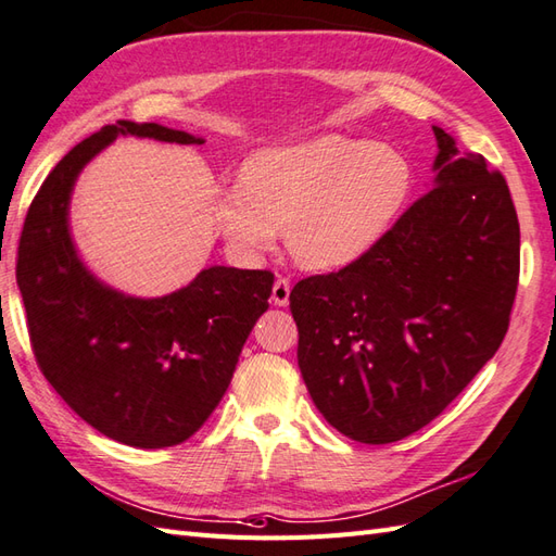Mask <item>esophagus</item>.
<instances>
[{
  "mask_svg": "<svg viewBox=\"0 0 556 556\" xmlns=\"http://www.w3.org/2000/svg\"><path fill=\"white\" fill-rule=\"evenodd\" d=\"M291 295V279L287 277H277L275 287H273V303L275 305H287Z\"/></svg>",
  "mask_w": 556,
  "mask_h": 556,
  "instance_id": "esophagus-1",
  "label": "esophagus"
}]
</instances>
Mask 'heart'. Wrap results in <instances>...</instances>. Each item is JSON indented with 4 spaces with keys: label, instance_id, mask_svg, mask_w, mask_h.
<instances>
[{
    "label": "heart",
    "instance_id": "b5f03b06",
    "mask_svg": "<svg viewBox=\"0 0 556 556\" xmlns=\"http://www.w3.org/2000/svg\"><path fill=\"white\" fill-rule=\"evenodd\" d=\"M412 179L409 159L393 144L321 135L253 153L243 177L217 187L213 219L239 255L269 251L289 229L301 265L339 267L379 241Z\"/></svg>",
    "mask_w": 556,
    "mask_h": 556
}]
</instances>
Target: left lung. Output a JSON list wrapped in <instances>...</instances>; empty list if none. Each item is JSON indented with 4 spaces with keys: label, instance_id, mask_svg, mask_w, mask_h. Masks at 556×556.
<instances>
[{
    "label": "left lung",
    "instance_id": "8db88e82",
    "mask_svg": "<svg viewBox=\"0 0 556 556\" xmlns=\"http://www.w3.org/2000/svg\"><path fill=\"white\" fill-rule=\"evenodd\" d=\"M435 189L339 273L295 283L299 367L333 429L395 443L424 429L497 353L519 287L505 177L433 127Z\"/></svg>",
    "mask_w": 556,
    "mask_h": 556
}]
</instances>
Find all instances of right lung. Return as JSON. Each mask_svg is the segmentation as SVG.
Wrapping results in <instances>:
<instances>
[{"label":"right lung","mask_w":556,"mask_h":556,"mask_svg":"<svg viewBox=\"0 0 556 556\" xmlns=\"http://www.w3.org/2000/svg\"><path fill=\"white\" fill-rule=\"evenodd\" d=\"M118 135L203 144L189 132L132 121L83 139L35 193L16 281L37 367L54 391L99 433L156 450L185 443L213 415L269 307L275 275L215 265L163 299L103 287L75 253L68 203L83 167Z\"/></svg>","instance_id":"obj_1"}]
</instances>
